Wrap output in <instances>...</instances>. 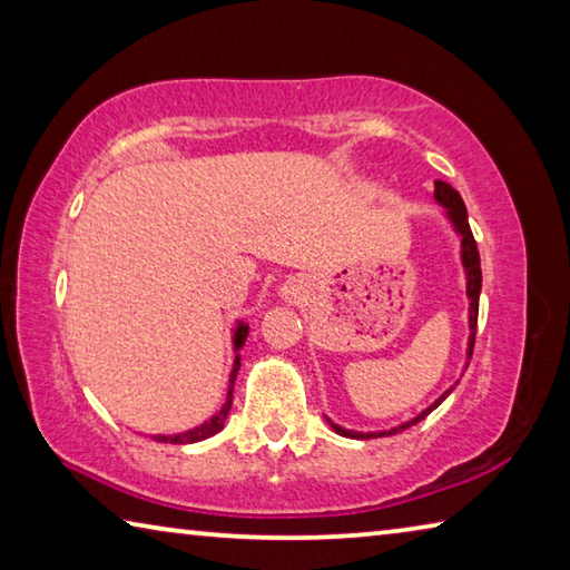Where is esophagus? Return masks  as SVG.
<instances>
[{"instance_id":"34e87169","label":"esophagus","mask_w":570,"mask_h":570,"mask_svg":"<svg viewBox=\"0 0 570 570\" xmlns=\"http://www.w3.org/2000/svg\"><path fill=\"white\" fill-rule=\"evenodd\" d=\"M278 294H282L284 302H288V304L298 302V298L306 294V284L302 282V278H288V282L282 286V292H278Z\"/></svg>"}]
</instances>
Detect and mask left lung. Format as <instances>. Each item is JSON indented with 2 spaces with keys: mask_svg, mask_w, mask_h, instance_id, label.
<instances>
[{
  "mask_svg": "<svg viewBox=\"0 0 570 570\" xmlns=\"http://www.w3.org/2000/svg\"><path fill=\"white\" fill-rule=\"evenodd\" d=\"M435 200L438 204L445 208V216L455 228V234L460 236V258H462V268H465V282H468V324H470V336H468V364H470V356H472V346H475V330H478V302H480V286H482V274H480V254H478V244L475 238H472V230L468 224V208L462 204L460 193L450 186L445 180H435ZM465 364V370H468ZM452 392V387L448 392H442L440 397L430 404L428 410H422L417 417H412L407 422L397 424V428H390V430H380V432H356V430H344L342 424L332 422L326 417V422L332 424V430L336 435L342 438H352V440H370V438H387V435H397V432L412 428V424H417L420 420L428 417L432 410H438L442 400H448V394Z\"/></svg>",
  "mask_w": 570,
  "mask_h": 570,
  "instance_id": "obj_1",
  "label": "left lung"
}]
</instances>
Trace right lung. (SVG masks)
<instances>
[{
	"label": "right lung",
	"instance_id": "right-lung-1",
	"mask_svg": "<svg viewBox=\"0 0 570 570\" xmlns=\"http://www.w3.org/2000/svg\"><path fill=\"white\" fill-rule=\"evenodd\" d=\"M248 336V324L238 322L236 330H234V352H236V360H234V370H230V377H228V394H226V402L224 407H220L214 417L206 420L204 424H198V428L186 430V432H178V435H153L156 442H170V445H188V442H200L206 438H214L216 432L224 430L226 417L230 412V402H234V382H236V374H238V366H240V346H244Z\"/></svg>",
	"mask_w": 570,
	"mask_h": 570
}]
</instances>
